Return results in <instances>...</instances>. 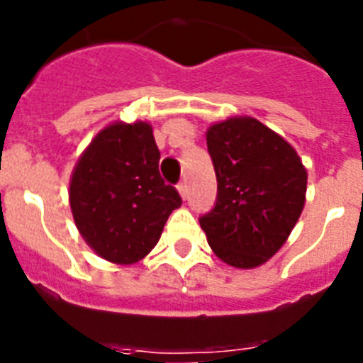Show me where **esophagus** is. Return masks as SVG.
Returning a JSON list of instances; mask_svg holds the SVG:
<instances>
[{
    "instance_id": "esophagus-1",
    "label": "esophagus",
    "mask_w": 363,
    "mask_h": 363,
    "mask_svg": "<svg viewBox=\"0 0 363 363\" xmlns=\"http://www.w3.org/2000/svg\"><path fill=\"white\" fill-rule=\"evenodd\" d=\"M178 192H179V196L184 198V200H187V196H189V187H187V184H185V182H182V184L178 185Z\"/></svg>"
}]
</instances>
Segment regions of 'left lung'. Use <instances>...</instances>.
<instances>
[{
	"label": "left lung",
	"mask_w": 363,
	"mask_h": 363,
	"mask_svg": "<svg viewBox=\"0 0 363 363\" xmlns=\"http://www.w3.org/2000/svg\"><path fill=\"white\" fill-rule=\"evenodd\" d=\"M205 138L218 198L200 225L221 262L255 269L280 251L296 225L306 205V167L289 142L256 118L218 121Z\"/></svg>",
	"instance_id": "obj_1"
}]
</instances>
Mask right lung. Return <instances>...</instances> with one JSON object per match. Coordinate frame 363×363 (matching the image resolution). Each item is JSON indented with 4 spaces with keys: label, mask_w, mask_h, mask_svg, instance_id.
Listing matches in <instances>:
<instances>
[{
    "label": "right lung",
    "mask_w": 363,
    "mask_h": 363,
    "mask_svg": "<svg viewBox=\"0 0 363 363\" xmlns=\"http://www.w3.org/2000/svg\"><path fill=\"white\" fill-rule=\"evenodd\" d=\"M158 162L147 121L107 125L76 162L69 184L74 223L107 262L130 265L145 258L182 205L178 191L160 176Z\"/></svg>",
    "instance_id": "add662e5"
}]
</instances>
